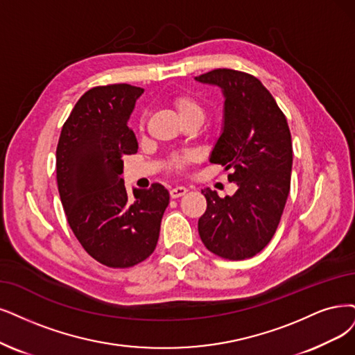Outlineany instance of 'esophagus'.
Returning a JSON list of instances; mask_svg holds the SVG:
<instances>
[{
	"label": "esophagus",
	"mask_w": 355,
	"mask_h": 355,
	"mask_svg": "<svg viewBox=\"0 0 355 355\" xmlns=\"http://www.w3.org/2000/svg\"><path fill=\"white\" fill-rule=\"evenodd\" d=\"M186 193H187V189L182 187V186H178V187H174V189L169 190V196L173 199H178V198H181V196H184Z\"/></svg>",
	"instance_id": "34e87169"
}]
</instances>
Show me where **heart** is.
Here are the masks:
<instances>
[{
	"label": "heart",
	"mask_w": 355,
	"mask_h": 355,
	"mask_svg": "<svg viewBox=\"0 0 355 355\" xmlns=\"http://www.w3.org/2000/svg\"><path fill=\"white\" fill-rule=\"evenodd\" d=\"M173 105L175 107L181 120H184L187 116H202V105L199 101L190 96V95H178L173 99ZM191 155L182 153V155H173L169 159V165L174 169H182L187 162H190Z\"/></svg>",
	"instance_id": "obj_1"
}]
</instances>
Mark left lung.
<instances>
[{
	"mask_svg": "<svg viewBox=\"0 0 355 355\" xmlns=\"http://www.w3.org/2000/svg\"><path fill=\"white\" fill-rule=\"evenodd\" d=\"M196 80L219 86L224 94V127L211 162L231 169L228 180L239 186L225 198L202 190L207 207L199 219V235L219 257H253L272 240L290 194V127L270 92L252 74L216 69Z\"/></svg>",
	"mask_w": 355,
	"mask_h": 355,
	"instance_id": "left-lung-1",
	"label": "left lung"
}]
</instances>
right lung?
<instances>
[{
	"label": "right lung",
	"mask_w": 355,
	"mask_h": 355,
	"mask_svg": "<svg viewBox=\"0 0 355 355\" xmlns=\"http://www.w3.org/2000/svg\"><path fill=\"white\" fill-rule=\"evenodd\" d=\"M141 87L89 89L64 123L57 146V184L69 225L85 250L108 268L148 259L159 239L169 193L161 184L125 190L123 156L137 152L128 128Z\"/></svg>",
	"instance_id": "add662e5"
}]
</instances>
